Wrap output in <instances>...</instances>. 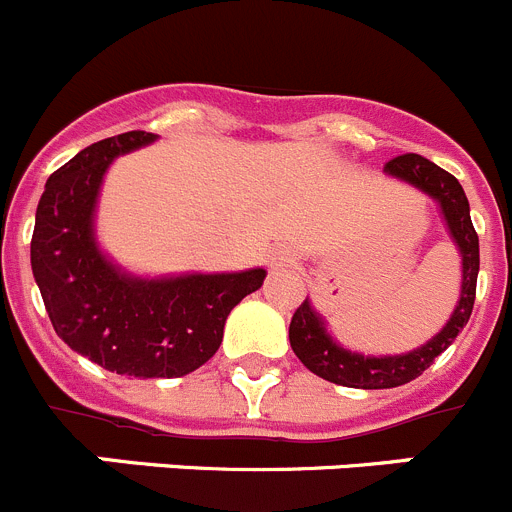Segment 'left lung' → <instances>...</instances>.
I'll use <instances>...</instances> for the list:
<instances>
[{
    "instance_id": "left-lung-1",
    "label": "left lung",
    "mask_w": 512,
    "mask_h": 512,
    "mask_svg": "<svg viewBox=\"0 0 512 512\" xmlns=\"http://www.w3.org/2000/svg\"><path fill=\"white\" fill-rule=\"evenodd\" d=\"M384 170L402 180H410L412 186L440 201L452 238H455L457 248L462 253V291L455 314L450 316L445 329L437 337H432L425 347L415 349L410 354H399V357H362V354H352L347 349L337 347L332 337L324 332V321L314 314L309 301H304L291 316V349L309 372L326 379V382L342 384V387L389 389L412 382L455 342L457 334L462 332V326L470 319L472 304H475L480 243L475 226L470 221V203H467L460 180L417 153L397 155V158L384 165Z\"/></svg>"
}]
</instances>
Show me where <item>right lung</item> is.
I'll return each mask as SVG.
<instances>
[{"label": "right lung", "mask_w": 512, "mask_h": 512, "mask_svg": "<svg viewBox=\"0 0 512 512\" xmlns=\"http://www.w3.org/2000/svg\"><path fill=\"white\" fill-rule=\"evenodd\" d=\"M153 133L105 138L47 178L29 256L57 337L105 367L140 379L183 377L216 354L233 306L264 284V269L143 281L97 251L92 208L115 155L153 143Z\"/></svg>", "instance_id": "right-lung-1"}]
</instances>
